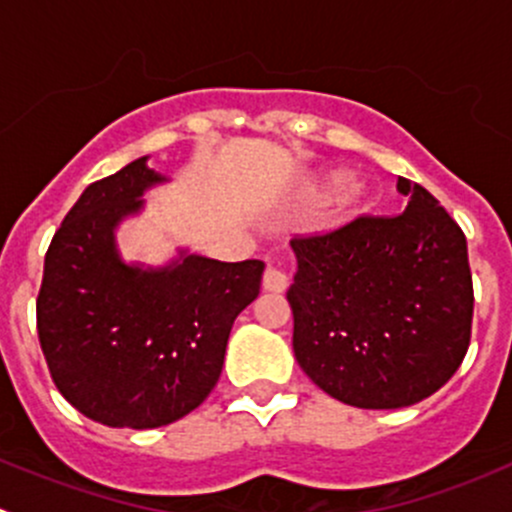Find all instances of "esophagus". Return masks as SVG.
Masks as SVG:
<instances>
[{"label":"esophagus","mask_w":512,"mask_h":512,"mask_svg":"<svg viewBox=\"0 0 512 512\" xmlns=\"http://www.w3.org/2000/svg\"><path fill=\"white\" fill-rule=\"evenodd\" d=\"M262 285H265L267 292H285L289 280L285 272L277 270V267H267L265 277H262Z\"/></svg>","instance_id":"obj_1"}]
</instances>
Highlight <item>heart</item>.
<instances>
[{"label": "heart", "instance_id": "obj_1", "mask_svg": "<svg viewBox=\"0 0 512 512\" xmlns=\"http://www.w3.org/2000/svg\"><path fill=\"white\" fill-rule=\"evenodd\" d=\"M364 193H366V188H364V183H359V180H354V178L342 180V183H339L332 193L334 210H337V213H347V210H352L354 205L364 198Z\"/></svg>", "mask_w": 512, "mask_h": 512}]
</instances>
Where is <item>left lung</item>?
Masks as SVG:
<instances>
[{"label": "left lung", "mask_w": 512, "mask_h": 512, "mask_svg": "<svg viewBox=\"0 0 512 512\" xmlns=\"http://www.w3.org/2000/svg\"><path fill=\"white\" fill-rule=\"evenodd\" d=\"M399 215H356L294 235L287 289L292 347L304 374L356 409H401L441 389L471 344L466 235L418 183Z\"/></svg>", "instance_id": "8db88e82"}]
</instances>
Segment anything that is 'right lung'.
<instances>
[{
	"label": "right lung",
	"mask_w": 512,
	"mask_h": 512,
	"mask_svg": "<svg viewBox=\"0 0 512 512\" xmlns=\"http://www.w3.org/2000/svg\"><path fill=\"white\" fill-rule=\"evenodd\" d=\"M160 175L138 158L81 193L46 250L36 332L56 389L91 421L158 428L198 409L223 371L265 262L188 255L158 272L118 260L113 227Z\"/></svg>",
	"instance_id": "obj_1"
}]
</instances>
